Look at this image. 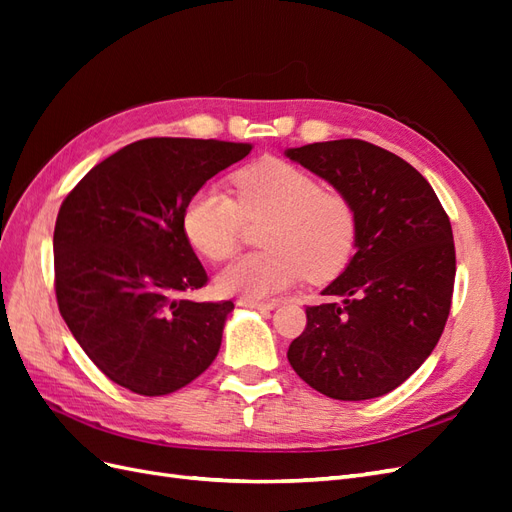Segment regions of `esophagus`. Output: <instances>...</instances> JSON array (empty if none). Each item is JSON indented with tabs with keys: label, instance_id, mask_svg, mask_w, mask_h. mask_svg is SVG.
I'll return each instance as SVG.
<instances>
[{
	"label": "esophagus",
	"instance_id": "esophagus-1",
	"mask_svg": "<svg viewBox=\"0 0 512 512\" xmlns=\"http://www.w3.org/2000/svg\"><path fill=\"white\" fill-rule=\"evenodd\" d=\"M239 305L245 307H254V309H262V312H267V309H275V303H262V301H250V299H241Z\"/></svg>",
	"mask_w": 512,
	"mask_h": 512
}]
</instances>
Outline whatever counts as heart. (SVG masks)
<instances>
[{
    "label": "heart",
    "instance_id": "heart-1",
    "mask_svg": "<svg viewBox=\"0 0 512 512\" xmlns=\"http://www.w3.org/2000/svg\"><path fill=\"white\" fill-rule=\"evenodd\" d=\"M237 200L222 185L200 188L183 211L185 235L213 262L237 252L245 220L265 224L260 247L218 275L224 294L260 301L297 284H324L342 275L356 252L359 215L352 200L307 170L284 160H262L232 177Z\"/></svg>",
    "mask_w": 512,
    "mask_h": 512
}]
</instances>
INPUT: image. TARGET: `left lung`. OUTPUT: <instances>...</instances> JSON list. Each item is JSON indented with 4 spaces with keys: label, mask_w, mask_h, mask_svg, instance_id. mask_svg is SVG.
Instances as JSON below:
<instances>
[{
    "label": "left lung",
    "mask_w": 512,
    "mask_h": 512,
    "mask_svg": "<svg viewBox=\"0 0 512 512\" xmlns=\"http://www.w3.org/2000/svg\"><path fill=\"white\" fill-rule=\"evenodd\" d=\"M286 158L346 194L359 241L346 271L305 309L288 348L299 378L331 399L391 393L425 363L451 312L453 228L429 181L359 138L286 149Z\"/></svg>",
    "instance_id": "8db88e82"
}]
</instances>
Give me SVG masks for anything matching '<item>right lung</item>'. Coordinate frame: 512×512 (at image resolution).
<instances>
[{
  "mask_svg": "<svg viewBox=\"0 0 512 512\" xmlns=\"http://www.w3.org/2000/svg\"><path fill=\"white\" fill-rule=\"evenodd\" d=\"M250 151V143L213 138H145L91 168L61 203L53 235L59 312L123 389L175 393L218 356L235 305L185 299L207 273L183 211Z\"/></svg>",
  "mask_w": 512,
  "mask_h": 512,
  "instance_id": "add662e5",
  "label": "right lung"
}]
</instances>
